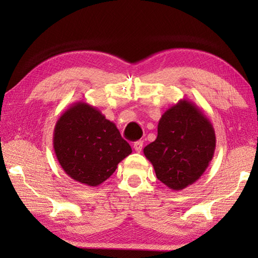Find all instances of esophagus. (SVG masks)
I'll use <instances>...</instances> for the list:
<instances>
[{
    "label": "esophagus",
    "mask_w": 258,
    "mask_h": 258,
    "mask_svg": "<svg viewBox=\"0 0 258 258\" xmlns=\"http://www.w3.org/2000/svg\"><path fill=\"white\" fill-rule=\"evenodd\" d=\"M142 147H143V141H141V140H139V141L133 143V148L137 152H141Z\"/></svg>",
    "instance_id": "1"
}]
</instances>
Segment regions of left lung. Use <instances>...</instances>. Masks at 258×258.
Listing matches in <instances>:
<instances>
[{
	"mask_svg": "<svg viewBox=\"0 0 258 258\" xmlns=\"http://www.w3.org/2000/svg\"><path fill=\"white\" fill-rule=\"evenodd\" d=\"M216 137L206 115L194 102L182 99L159 119L158 135L143 149L157 178L172 190H182L199 180L213 159Z\"/></svg>",
	"mask_w": 258,
	"mask_h": 258,
	"instance_id": "1",
	"label": "left lung"
}]
</instances>
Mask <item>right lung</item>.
<instances>
[{
	"instance_id": "obj_1",
	"label": "right lung",
	"mask_w": 258,
	"mask_h": 258,
	"mask_svg": "<svg viewBox=\"0 0 258 258\" xmlns=\"http://www.w3.org/2000/svg\"><path fill=\"white\" fill-rule=\"evenodd\" d=\"M53 148L64 173L90 186H98L110 177L132 152L116 125L83 101L74 103L56 121Z\"/></svg>"
}]
</instances>
